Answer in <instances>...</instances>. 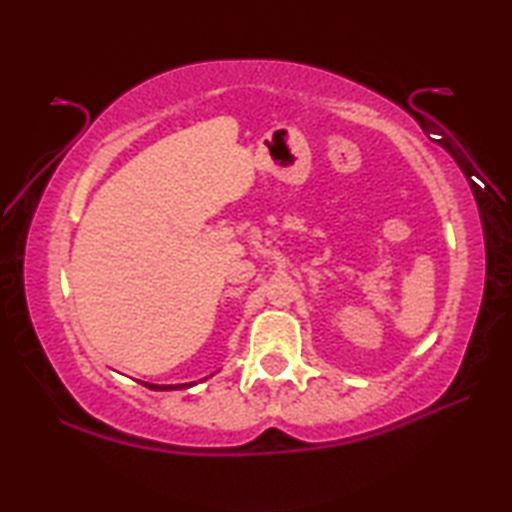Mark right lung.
<instances>
[{"label":"right lung","instance_id":"1","mask_svg":"<svg viewBox=\"0 0 512 512\" xmlns=\"http://www.w3.org/2000/svg\"><path fill=\"white\" fill-rule=\"evenodd\" d=\"M144 386L153 388V391H173V388H187V386H192V384H178V386H158V384H144Z\"/></svg>","mask_w":512,"mask_h":512}]
</instances>
